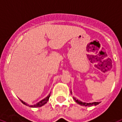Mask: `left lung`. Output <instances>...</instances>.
Segmentation results:
<instances>
[{
  "label": "left lung",
  "instance_id": "8db88e82",
  "mask_svg": "<svg viewBox=\"0 0 122 122\" xmlns=\"http://www.w3.org/2000/svg\"><path fill=\"white\" fill-rule=\"evenodd\" d=\"M74 98V100H75V102H76L77 103L81 105H83V106L90 107V106H93V105H98V103H100L99 102H93V103H84V102H82L79 101V100H78L75 99V98Z\"/></svg>",
  "mask_w": 122,
  "mask_h": 122
}]
</instances>
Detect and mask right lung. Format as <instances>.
I'll return each instance as SVG.
<instances>
[{"label": "right lung", "mask_w": 122, "mask_h": 122, "mask_svg": "<svg viewBox=\"0 0 122 122\" xmlns=\"http://www.w3.org/2000/svg\"><path fill=\"white\" fill-rule=\"evenodd\" d=\"M49 97H50V95H49L48 97H47L46 98H44V100H41L40 102H39V103H37V104L36 105H30V106H29V105L27 104V103H25V102H24L22 101V100H20V101L22 102L24 104H25V105H27V106H29V107H40L42 106V105H44V104H45V103H47V102H48V100H49Z\"/></svg>", "instance_id": "right-lung-1"}]
</instances>
